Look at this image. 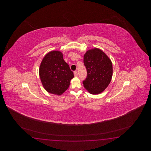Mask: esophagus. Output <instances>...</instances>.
<instances>
[{
    "label": "esophagus",
    "instance_id": "obj_1",
    "mask_svg": "<svg viewBox=\"0 0 151 151\" xmlns=\"http://www.w3.org/2000/svg\"><path fill=\"white\" fill-rule=\"evenodd\" d=\"M74 75L75 77H77L78 76V72H77V71H74Z\"/></svg>",
    "mask_w": 151,
    "mask_h": 151
}]
</instances>
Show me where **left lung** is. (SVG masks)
I'll use <instances>...</instances> for the list:
<instances>
[{
	"label": "left lung",
	"mask_w": 151,
	"mask_h": 151,
	"mask_svg": "<svg viewBox=\"0 0 151 151\" xmlns=\"http://www.w3.org/2000/svg\"><path fill=\"white\" fill-rule=\"evenodd\" d=\"M83 63L87 76L83 81L89 93L98 94L109 86L113 75L112 63L109 57L99 48L88 50L83 55Z\"/></svg>",
	"instance_id": "1"
}]
</instances>
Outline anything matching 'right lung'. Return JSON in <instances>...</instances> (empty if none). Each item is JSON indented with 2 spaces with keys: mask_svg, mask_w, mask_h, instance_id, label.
<instances>
[{
  "mask_svg": "<svg viewBox=\"0 0 151 151\" xmlns=\"http://www.w3.org/2000/svg\"><path fill=\"white\" fill-rule=\"evenodd\" d=\"M39 74L42 85L48 93L60 96L68 90L73 72L59 51H52L45 55L40 65Z\"/></svg>",
  "mask_w": 151,
  "mask_h": 151,
  "instance_id": "add662e5",
  "label": "right lung"
}]
</instances>
